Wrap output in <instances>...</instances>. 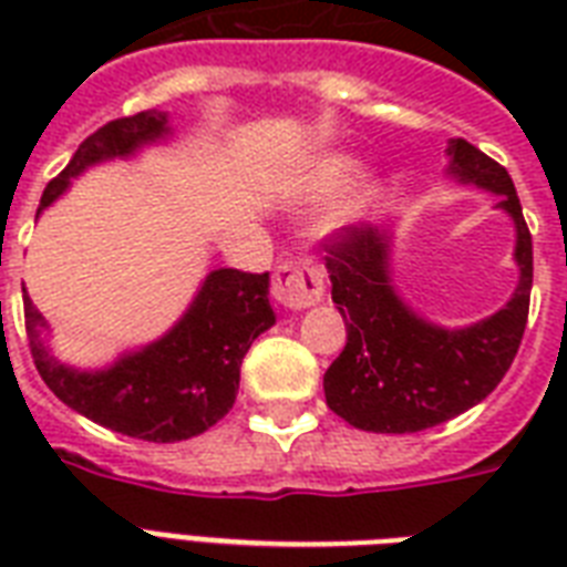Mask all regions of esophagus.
Here are the masks:
<instances>
[{"label": "esophagus", "mask_w": 567, "mask_h": 567, "mask_svg": "<svg viewBox=\"0 0 567 567\" xmlns=\"http://www.w3.org/2000/svg\"><path fill=\"white\" fill-rule=\"evenodd\" d=\"M274 297L279 306L302 311L323 300V274L311 258L282 261L274 274Z\"/></svg>", "instance_id": "1"}]
</instances>
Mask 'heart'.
<instances>
[{"mask_svg": "<svg viewBox=\"0 0 567 567\" xmlns=\"http://www.w3.org/2000/svg\"><path fill=\"white\" fill-rule=\"evenodd\" d=\"M347 162L344 158H338V155H332V158H323V162L315 167V173H311V182L309 188L311 190H323L329 188L332 182L344 173ZM373 194H377V185H373L371 176H359V179L350 185V188L341 194V199L336 203V208H332V223H344L350 220V217H355V214H362L364 208H368V203L373 199Z\"/></svg>", "mask_w": 567, "mask_h": 567, "instance_id": "1", "label": "heart"}]
</instances>
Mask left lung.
<instances>
[{
  "mask_svg": "<svg viewBox=\"0 0 567 567\" xmlns=\"http://www.w3.org/2000/svg\"><path fill=\"white\" fill-rule=\"evenodd\" d=\"M444 176L497 194L515 223L518 285L509 302L471 327L447 329L409 306L394 288V223H364L327 244L332 302L347 344L323 377L327 405L368 432H421L492 394L518 353L533 288V238L506 167L453 137Z\"/></svg>",
  "mask_w": 567,
  "mask_h": 567,
  "instance_id": "1",
  "label": "left lung"
}]
</instances>
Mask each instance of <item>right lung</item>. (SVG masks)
I'll list each match as a JSON object with an SVG mask.
<instances>
[{"instance_id": "1", "label": "right lung", "mask_w": 567, "mask_h": 567, "mask_svg": "<svg viewBox=\"0 0 567 567\" xmlns=\"http://www.w3.org/2000/svg\"><path fill=\"white\" fill-rule=\"evenodd\" d=\"M173 135L167 111H141L111 120L93 132L64 171L49 182L40 208H49L87 167L132 158L144 146ZM270 276L220 267L205 276L188 311L158 341L128 350L96 371L64 364L49 347V323L29 293L25 332L31 359L52 394L87 421L123 432L128 439L173 444L194 439L220 421L238 396L240 362L249 344L276 323L270 309Z\"/></svg>"}]
</instances>
